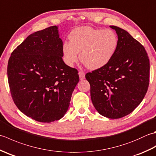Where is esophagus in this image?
I'll return each instance as SVG.
<instances>
[{
	"mask_svg": "<svg viewBox=\"0 0 156 156\" xmlns=\"http://www.w3.org/2000/svg\"><path fill=\"white\" fill-rule=\"evenodd\" d=\"M78 75H79V78H80V80H84V79L85 78V74L83 72H79Z\"/></svg>",
	"mask_w": 156,
	"mask_h": 156,
	"instance_id": "34e87169",
	"label": "esophagus"
}]
</instances>
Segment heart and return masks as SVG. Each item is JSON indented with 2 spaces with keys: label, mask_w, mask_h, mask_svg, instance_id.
Returning a JSON list of instances; mask_svg holds the SVG:
<instances>
[{
  "label": "heart",
  "mask_w": 156,
  "mask_h": 156,
  "mask_svg": "<svg viewBox=\"0 0 156 156\" xmlns=\"http://www.w3.org/2000/svg\"><path fill=\"white\" fill-rule=\"evenodd\" d=\"M69 42L62 44L63 59L66 65L72 66L81 60L92 69H100L111 62L117 52L119 39L112 29H95L88 26L73 29L68 35Z\"/></svg>",
  "instance_id": "obj_1"
}]
</instances>
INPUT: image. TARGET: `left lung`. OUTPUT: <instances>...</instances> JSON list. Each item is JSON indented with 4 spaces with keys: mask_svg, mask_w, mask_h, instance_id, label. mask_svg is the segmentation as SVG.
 I'll list each match as a JSON object with an SVG mask.
<instances>
[{
    "mask_svg": "<svg viewBox=\"0 0 156 156\" xmlns=\"http://www.w3.org/2000/svg\"><path fill=\"white\" fill-rule=\"evenodd\" d=\"M110 27L118 36L117 52L108 64L85 77L98 113L119 119L130 114L143 101L150 81V60L144 46L127 31Z\"/></svg>",
    "mask_w": 156,
    "mask_h": 156,
    "instance_id": "1",
    "label": "left lung"
}]
</instances>
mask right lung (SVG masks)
<instances>
[{"label":"right lung","instance_id":"1","mask_svg":"<svg viewBox=\"0 0 156 156\" xmlns=\"http://www.w3.org/2000/svg\"><path fill=\"white\" fill-rule=\"evenodd\" d=\"M58 26L36 31L12 52L7 75L12 100L23 113L50 122L67 112L79 82L77 69L62 59Z\"/></svg>","mask_w":156,"mask_h":156}]
</instances>
